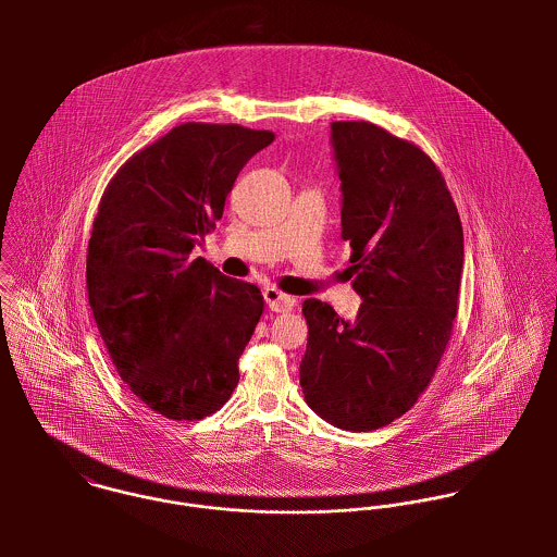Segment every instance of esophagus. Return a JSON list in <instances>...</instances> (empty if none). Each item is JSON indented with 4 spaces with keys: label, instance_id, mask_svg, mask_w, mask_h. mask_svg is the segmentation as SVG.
Masks as SVG:
<instances>
[{
    "label": "esophagus",
    "instance_id": "34e87169",
    "mask_svg": "<svg viewBox=\"0 0 557 557\" xmlns=\"http://www.w3.org/2000/svg\"><path fill=\"white\" fill-rule=\"evenodd\" d=\"M263 300H265L268 309L274 311V313H287V311H292L294 305H296V298L283 294V292L276 289V287H265V289H263Z\"/></svg>",
    "mask_w": 557,
    "mask_h": 557
}]
</instances>
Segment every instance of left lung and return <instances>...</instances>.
Here are the masks:
<instances>
[{
  "label": "left lung",
  "mask_w": 557,
  "mask_h": 557,
  "mask_svg": "<svg viewBox=\"0 0 557 557\" xmlns=\"http://www.w3.org/2000/svg\"><path fill=\"white\" fill-rule=\"evenodd\" d=\"M341 238L362 305L354 321L315 298L300 386L309 407L345 431L403 416L429 386L453 334L463 227L450 190L418 146L371 122H332Z\"/></svg>",
  "instance_id": "obj_1"
}]
</instances>
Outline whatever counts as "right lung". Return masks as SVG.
<instances>
[{"label": "right lung", "instance_id": "add662e5", "mask_svg": "<svg viewBox=\"0 0 557 557\" xmlns=\"http://www.w3.org/2000/svg\"><path fill=\"white\" fill-rule=\"evenodd\" d=\"M272 141L238 124H180L126 160L100 199L89 307L120 377L169 420H201L238 386L261 292L190 252L223 216L242 166Z\"/></svg>", "mask_w": 557, "mask_h": 557}]
</instances>
